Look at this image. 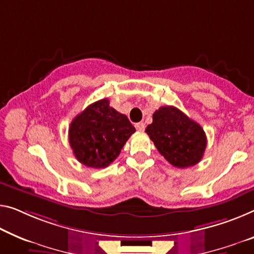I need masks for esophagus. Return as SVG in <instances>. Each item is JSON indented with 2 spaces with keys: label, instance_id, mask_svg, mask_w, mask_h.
Returning a JSON list of instances; mask_svg holds the SVG:
<instances>
[{
  "label": "esophagus",
  "instance_id": "esophagus-1",
  "mask_svg": "<svg viewBox=\"0 0 254 254\" xmlns=\"http://www.w3.org/2000/svg\"><path fill=\"white\" fill-rule=\"evenodd\" d=\"M136 129H137L138 131H143L144 129H145V124L144 123H137L135 125Z\"/></svg>",
  "mask_w": 254,
  "mask_h": 254
}]
</instances>
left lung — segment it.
Wrapping results in <instances>:
<instances>
[{
	"mask_svg": "<svg viewBox=\"0 0 254 254\" xmlns=\"http://www.w3.org/2000/svg\"><path fill=\"white\" fill-rule=\"evenodd\" d=\"M145 131L160 154L174 167H192L203 158L206 147L203 128L177 108H159Z\"/></svg>",
	"mask_w": 254,
	"mask_h": 254,
	"instance_id": "obj_1",
	"label": "left lung"
}]
</instances>
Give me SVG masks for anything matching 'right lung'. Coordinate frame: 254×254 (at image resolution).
<instances>
[{
	"mask_svg": "<svg viewBox=\"0 0 254 254\" xmlns=\"http://www.w3.org/2000/svg\"><path fill=\"white\" fill-rule=\"evenodd\" d=\"M134 132L135 127L127 117L103 99L73 118L69 127V143L78 161L99 169L115 161Z\"/></svg>",
	"mask_w": 254,
	"mask_h": 254,
	"instance_id": "1",
	"label": "right lung"
}]
</instances>
